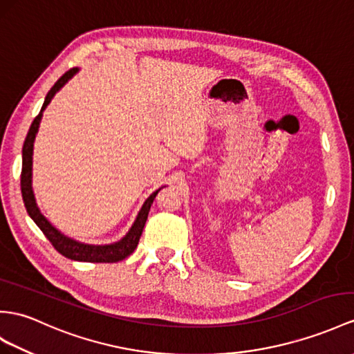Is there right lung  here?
<instances>
[{"mask_svg":"<svg viewBox=\"0 0 354 354\" xmlns=\"http://www.w3.org/2000/svg\"><path fill=\"white\" fill-rule=\"evenodd\" d=\"M77 72H80V68L73 67L68 72H66L62 77H59V80L54 84V87L50 88L49 93L46 94L45 102H43V106L39 112V115L34 118V122L31 123L28 135H27V138H25V142L22 147V172H21L22 198H24L25 209H27L30 218L36 222V225L41 230L43 234L46 236V239L50 243H53V246L59 254L64 255L66 258H71V260H75V261L117 263V261L124 260L126 257H129L135 251V248L138 246V242H140V237L142 234L145 221H147L150 207L162 187L158 189L156 192H153L147 198V200H145V203L141 207V210L138 212V216H136L135 222L132 223L131 230L126 232V236L123 239H120L118 242L109 243V245H87V243L76 242V240L64 236L62 231H58L53 225V223L43 216L40 209L37 207L36 196H34V192H32V149H34V140H36V135L39 132L43 111L46 109V106L49 105L50 100H53L57 91L62 90L66 85V82L68 80H72V77Z\"/></svg>","mask_w":354,"mask_h":354,"instance_id":"1","label":"right lung"}]
</instances>
